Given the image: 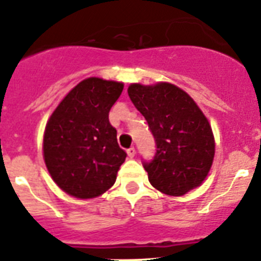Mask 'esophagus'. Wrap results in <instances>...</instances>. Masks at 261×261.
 <instances>
[{"label":"esophagus","instance_id":"1","mask_svg":"<svg viewBox=\"0 0 261 261\" xmlns=\"http://www.w3.org/2000/svg\"><path fill=\"white\" fill-rule=\"evenodd\" d=\"M135 154H137V150H135L134 147H130L128 150H127V155L130 158H134Z\"/></svg>","mask_w":261,"mask_h":261}]
</instances>
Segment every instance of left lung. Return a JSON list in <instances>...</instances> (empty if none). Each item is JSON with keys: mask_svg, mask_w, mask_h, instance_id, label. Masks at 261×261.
<instances>
[{"mask_svg": "<svg viewBox=\"0 0 261 261\" xmlns=\"http://www.w3.org/2000/svg\"><path fill=\"white\" fill-rule=\"evenodd\" d=\"M127 93L147 120L156 143L152 161L143 162L152 187L181 196L200 186L212 166L215 141L195 100L167 82L152 86L133 83Z\"/></svg>", "mask_w": 261, "mask_h": 261, "instance_id": "1", "label": "left lung"}]
</instances>
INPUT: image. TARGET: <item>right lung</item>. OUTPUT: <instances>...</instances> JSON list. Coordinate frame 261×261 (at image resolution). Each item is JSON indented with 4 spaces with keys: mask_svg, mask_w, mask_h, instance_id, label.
Listing matches in <instances>:
<instances>
[{
    "mask_svg": "<svg viewBox=\"0 0 261 261\" xmlns=\"http://www.w3.org/2000/svg\"><path fill=\"white\" fill-rule=\"evenodd\" d=\"M123 83L87 78L58 105L46 124L43 159L57 186L78 199L97 198L115 183L127 154L109 113Z\"/></svg>",
    "mask_w": 261,
    "mask_h": 261,
    "instance_id": "1",
    "label": "right lung"
}]
</instances>
